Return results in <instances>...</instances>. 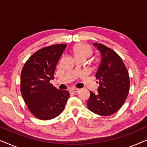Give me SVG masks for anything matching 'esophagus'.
Listing matches in <instances>:
<instances>
[{
    "mask_svg": "<svg viewBox=\"0 0 147 147\" xmlns=\"http://www.w3.org/2000/svg\"><path fill=\"white\" fill-rule=\"evenodd\" d=\"M79 91V89H77V88H71V90H69V92L71 93H76Z\"/></svg>",
    "mask_w": 147,
    "mask_h": 147,
    "instance_id": "esophagus-1",
    "label": "esophagus"
}]
</instances>
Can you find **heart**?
<instances>
[{
    "instance_id": "b5f03b06",
    "label": "heart",
    "mask_w": 147,
    "mask_h": 147,
    "mask_svg": "<svg viewBox=\"0 0 147 147\" xmlns=\"http://www.w3.org/2000/svg\"><path fill=\"white\" fill-rule=\"evenodd\" d=\"M71 52L76 59H85L92 55V50L91 47L87 44L78 43L75 44L72 47Z\"/></svg>"
}]
</instances>
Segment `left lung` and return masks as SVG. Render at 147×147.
I'll use <instances>...</instances> for the list:
<instances>
[{
	"label": "left lung",
	"mask_w": 147,
	"mask_h": 147,
	"mask_svg": "<svg viewBox=\"0 0 147 147\" xmlns=\"http://www.w3.org/2000/svg\"><path fill=\"white\" fill-rule=\"evenodd\" d=\"M93 45L101 54V62L96 74L100 86L96 93L90 92L88 108L98 115L110 116L121 108L127 98L129 76L121 57L114 50L101 43Z\"/></svg>",
	"instance_id": "1"
}]
</instances>
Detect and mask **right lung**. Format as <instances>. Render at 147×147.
<instances>
[{"label": "right lung", "instance_id": "add662e5", "mask_svg": "<svg viewBox=\"0 0 147 147\" xmlns=\"http://www.w3.org/2000/svg\"><path fill=\"white\" fill-rule=\"evenodd\" d=\"M67 45L56 44L38 50L24 65L21 73V92L28 109L36 118L47 120L63 112L69 93L50 83L56 65Z\"/></svg>", "mask_w": 147, "mask_h": 147}]
</instances>
